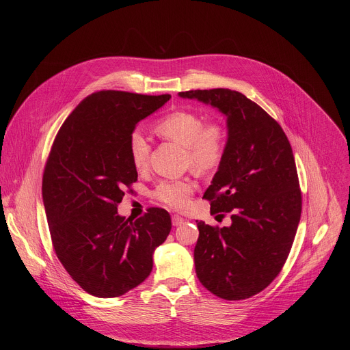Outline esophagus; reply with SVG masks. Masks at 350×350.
Wrapping results in <instances>:
<instances>
[{"label":"esophagus","mask_w":350,"mask_h":350,"mask_svg":"<svg viewBox=\"0 0 350 350\" xmlns=\"http://www.w3.org/2000/svg\"><path fill=\"white\" fill-rule=\"evenodd\" d=\"M184 221H185V220H184L181 216H178V215H173V216H172V223H173L174 227H178V226L184 224Z\"/></svg>","instance_id":"1"}]
</instances>
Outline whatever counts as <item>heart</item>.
Returning <instances> with one entry per match:
<instances>
[{"label": "heart", "mask_w": 350, "mask_h": 350, "mask_svg": "<svg viewBox=\"0 0 350 350\" xmlns=\"http://www.w3.org/2000/svg\"><path fill=\"white\" fill-rule=\"evenodd\" d=\"M155 131L165 139L173 141L185 148L187 162L192 169L208 173L216 169L226 148L224 131L219 124H205L204 119L192 112L177 111L159 119ZM151 145L139 131H133L129 138V154L133 166L142 170L146 166ZM195 187L189 180L161 181L155 189V196L166 205L183 209L188 205Z\"/></svg>", "instance_id": "heart-1"}]
</instances>
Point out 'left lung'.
I'll list each match as a JSON object with an SVG mask.
<instances>
[{
    "label": "left lung",
    "mask_w": 350,
    "mask_h": 350,
    "mask_svg": "<svg viewBox=\"0 0 350 350\" xmlns=\"http://www.w3.org/2000/svg\"><path fill=\"white\" fill-rule=\"evenodd\" d=\"M178 96L226 116L224 157L204 198L212 215L231 213V226L199 221L193 262L208 291L241 301L263 291L289 255L302 212L292 148L281 126L238 91L192 90Z\"/></svg>",
    "instance_id": "left-lung-1"
}]
</instances>
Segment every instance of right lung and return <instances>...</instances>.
I'll list each match as a JSON object with an SVG mask.
<instances>
[{"mask_svg": "<svg viewBox=\"0 0 350 350\" xmlns=\"http://www.w3.org/2000/svg\"><path fill=\"white\" fill-rule=\"evenodd\" d=\"M170 99L124 91L88 95L59 129L42 176V202L55 254L90 295L116 297L152 271L170 230L165 209L133 220L118 213L124 185L137 181L129 138Z\"/></svg>", "mask_w": 350, "mask_h": 350, "instance_id": "right-lung-1", "label": "right lung"}]
</instances>
